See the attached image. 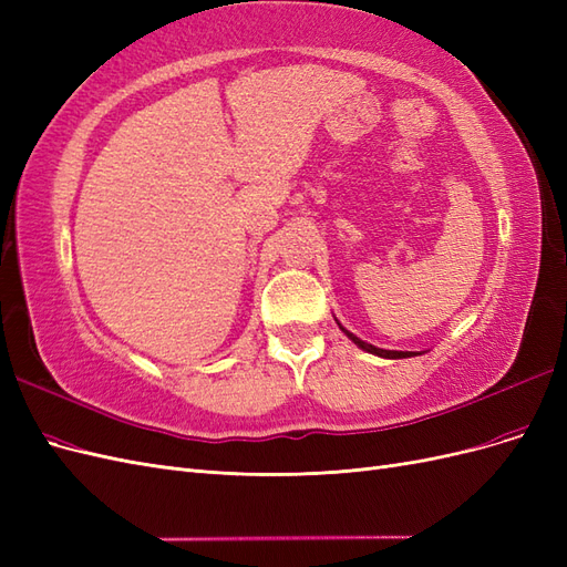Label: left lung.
<instances>
[{
  "mask_svg": "<svg viewBox=\"0 0 567 567\" xmlns=\"http://www.w3.org/2000/svg\"><path fill=\"white\" fill-rule=\"evenodd\" d=\"M336 323L340 326V331L346 333L357 348H362L364 352H369V354H375V357H383V359H406V357H416V354H421V352H406V350H383V348H375V346H371V342H367V340H362V338H357L354 333H350L346 326H342L338 319H336Z\"/></svg>",
  "mask_w": 567,
  "mask_h": 567,
  "instance_id": "8db88e82",
  "label": "left lung"
}]
</instances>
